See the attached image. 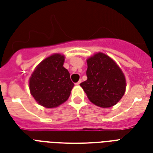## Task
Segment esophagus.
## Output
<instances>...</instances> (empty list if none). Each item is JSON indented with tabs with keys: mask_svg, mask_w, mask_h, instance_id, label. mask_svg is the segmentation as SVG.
Listing matches in <instances>:
<instances>
[{
	"mask_svg": "<svg viewBox=\"0 0 153 153\" xmlns=\"http://www.w3.org/2000/svg\"><path fill=\"white\" fill-rule=\"evenodd\" d=\"M80 83H81V80H79V82H77V83H75V85H79Z\"/></svg>",
	"mask_w": 153,
	"mask_h": 153,
	"instance_id": "esophagus-1",
	"label": "esophagus"
}]
</instances>
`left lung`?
<instances>
[{"instance_id":"left-lung-1","label":"left lung","mask_w":153,"mask_h":153,"mask_svg":"<svg viewBox=\"0 0 153 153\" xmlns=\"http://www.w3.org/2000/svg\"><path fill=\"white\" fill-rule=\"evenodd\" d=\"M88 79L80 83L88 98L94 105L108 108L124 96L126 79L121 69L112 58L102 52L87 59Z\"/></svg>"}]
</instances>
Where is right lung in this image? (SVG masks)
<instances>
[{
	"mask_svg": "<svg viewBox=\"0 0 153 153\" xmlns=\"http://www.w3.org/2000/svg\"><path fill=\"white\" fill-rule=\"evenodd\" d=\"M64 62V55L52 54L38 64L29 78L31 95L46 108H55L66 102L74 88Z\"/></svg>",
	"mask_w": 153,
	"mask_h": 153,
	"instance_id": "right-lung-1",
	"label": "right lung"
}]
</instances>
